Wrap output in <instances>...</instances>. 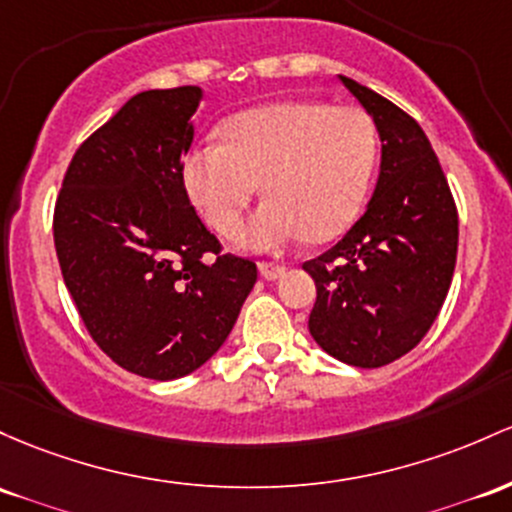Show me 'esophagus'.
<instances>
[{
  "mask_svg": "<svg viewBox=\"0 0 512 512\" xmlns=\"http://www.w3.org/2000/svg\"><path fill=\"white\" fill-rule=\"evenodd\" d=\"M260 274L267 279V282H274V279H282L286 274L284 265H274V262H260Z\"/></svg>",
  "mask_w": 512,
  "mask_h": 512,
  "instance_id": "obj_1",
  "label": "esophagus"
}]
</instances>
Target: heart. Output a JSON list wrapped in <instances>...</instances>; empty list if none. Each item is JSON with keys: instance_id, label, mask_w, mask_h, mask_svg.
Returning <instances> with one entry per match:
<instances>
[{"instance_id": "b5f03b06", "label": "heart", "mask_w": 512, "mask_h": 512, "mask_svg": "<svg viewBox=\"0 0 512 512\" xmlns=\"http://www.w3.org/2000/svg\"><path fill=\"white\" fill-rule=\"evenodd\" d=\"M221 136L223 143L194 145L182 167L189 199L213 230H235L260 182L269 199L238 233L250 250L328 240L357 221L379 155L376 126L364 109L272 101L235 114Z\"/></svg>"}]
</instances>
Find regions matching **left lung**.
<instances>
[{
  "label": "left lung",
  "instance_id": "8db88e82",
  "mask_svg": "<svg viewBox=\"0 0 512 512\" xmlns=\"http://www.w3.org/2000/svg\"><path fill=\"white\" fill-rule=\"evenodd\" d=\"M338 80L372 116L381 165L364 216L303 265L318 294L308 330L330 357L374 369L411 352L435 323L452 284L459 218L423 128L369 87Z\"/></svg>",
  "mask_w": 512,
  "mask_h": 512
}]
</instances>
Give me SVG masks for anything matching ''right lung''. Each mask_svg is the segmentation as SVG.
<instances>
[{
    "label": "right lung",
    "mask_w": 512,
    "mask_h": 512,
    "mask_svg": "<svg viewBox=\"0 0 512 512\" xmlns=\"http://www.w3.org/2000/svg\"><path fill=\"white\" fill-rule=\"evenodd\" d=\"M201 99V87L128 99L80 145L55 204V252L89 335L155 381L209 362L257 282L255 262L218 252L184 189Z\"/></svg>",
    "instance_id": "obj_1"
}]
</instances>
